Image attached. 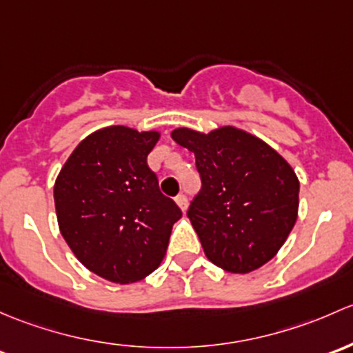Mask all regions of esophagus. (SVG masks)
Returning a JSON list of instances; mask_svg holds the SVG:
<instances>
[{"label": "esophagus", "instance_id": "esophagus-1", "mask_svg": "<svg viewBox=\"0 0 353 353\" xmlns=\"http://www.w3.org/2000/svg\"><path fill=\"white\" fill-rule=\"evenodd\" d=\"M175 202H176V205L180 207L181 210H183V212H185V210H187V207H188V201H187V197H185L183 194L178 195V197L175 199Z\"/></svg>", "mask_w": 353, "mask_h": 353}]
</instances>
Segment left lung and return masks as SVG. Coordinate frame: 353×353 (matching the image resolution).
<instances>
[{
    "mask_svg": "<svg viewBox=\"0 0 353 353\" xmlns=\"http://www.w3.org/2000/svg\"><path fill=\"white\" fill-rule=\"evenodd\" d=\"M172 137L195 154L202 188L187 216L205 256L232 274H248L270 261L299 209V180L289 163L232 125L209 134L180 127Z\"/></svg>",
    "mask_w": 353,
    "mask_h": 353,
    "instance_id": "left-lung-1",
    "label": "left lung"
}]
</instances>
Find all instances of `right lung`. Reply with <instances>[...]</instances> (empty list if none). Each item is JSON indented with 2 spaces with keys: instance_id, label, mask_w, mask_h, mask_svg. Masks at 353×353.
Segmentation results:
<instances>
[{
  "instance_id": "add662e5",
  "label": "right lung",
  "mask_w": 353,
  "mask_h": 353,
  "mask_svg": "<svg viewBox=\"0 0 353 353\" xmlns=\"http://www.w3.org/2000/svg\"><path fill=\"white\" fill-rule=\"evenodd\" d=\"M159 132L110 125L71 152L54 185L57 223L93 274L130 284L159 267L180 207L159 192L148 154Z\"/></svg>"
}]
</instances>
